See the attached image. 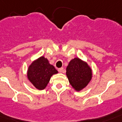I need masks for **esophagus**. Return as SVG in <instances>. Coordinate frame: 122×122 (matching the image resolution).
I'll return each instance as SVG.
<instances>
[{
  "label": "esophagus",
  "instance_id": "obj_1",
  "mask_svg": "<svg viewBox=\"0 0 122 122\" xmlns=\"http://www.w3.org/2000/svg\"><path fill=\"white\" fill-rule=\"evenodd\" d=\"M58 71L59 72H64V68L63 67L59 68V69H58Z\"/></svg>",
  "mask_w": 122,
  "mask_h": 122
}]
</instances>
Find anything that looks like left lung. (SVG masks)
I'll use <instances>...</instances> for the list:
<instances>
[{"label": "left lung", "instance_id": "obj_1", "mask_svg": "<svg viewBox=\"0 0 122 122\" xmlns=\"http://www.w3.org/2000/svg\"><path fill=\"white\" fill-rule=\"evenodd\" d=\"M66 75L72 88L79 92L89 83L92 72L86 62L79 58H74L70 61L66 68Z\"/></svg>", "mask_w": 122, "mask_h": 122}]
</instances>
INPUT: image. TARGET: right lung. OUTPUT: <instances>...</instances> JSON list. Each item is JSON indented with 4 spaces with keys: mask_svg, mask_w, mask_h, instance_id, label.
I'll use <instances>...</instances> for the list:
<instances>
[{
    "mask_svg": "<svg viewBox=\"0 0 122 122\" xmlns=\"http://www.w3.org/2000/svg\"><path fill=\"white\" fill-rule=\"evenodd\" d=\"M57 73L58 71L48 59L41 56L29 66L27 78L37 89L41 90L46 87L51 77Z\"/></svg>",
    "mask_w": 122,
    "mask_h": 122,
    "instance_id": "obj_1",
    "label": "right lung"
}]
</instances>
